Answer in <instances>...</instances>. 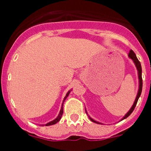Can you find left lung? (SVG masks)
Returning a JSON list of instances; mask_svg holds the SVG:
<instances>
[{
	"mask_svg": "<svg viewBox=\"0 0 151 151\" xmlns=\"http://www.w3.org/2000/svg\"><path fill=\"white\" fill-rule=\"evenodd\" d=\"M128 56H129V58H131L132 60H133L135 66H136V68H137V70L138 78H139V89H138L137 95L136 99H135V101H134V102L133 105H132V107H131V109H129V111H128L127 113H126V115H125L124 116H123V118L120 121H123V120L126 119V118H128V117H129V115H130L132 113V112H133L135 106H136L137 103V101H138V99H139V96H140L141 93H142V67H141L140 62L139 61V60H138L137 58L136 55H135V53L134 52L133 50H131L130 51H129V55H128ZM85 112H86L87 115H88V112H87L86 109H85ZM88 118H90V120H91V121H92V122L96 123H98V124H103V123H99V122H98V121H95V120H93L92 118H91V117H90L89 115H88Z\"/></svg>",
	"mask_w": 151,
	"mask_h": 151,
	"instance_id": "left-lung-1",
	"label": "left lung"
}]
</instances>
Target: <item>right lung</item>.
I'll return each instance as SVG.
<instances>
[{"label":"right lung","mask_w":151,"mask_h":151,"mask_svg":"<svg viewBox=\"0 0 151 151\" xmlns=\"http://www.w3.org/2000/svg\"><path fill=\"white\" fill-rule=\"evenodd\" d=\"M71 91H68V92H67L66 96H65L64 99H63V103H62L61 108H60V112H59V114H58V115L57 118H56L55 120H53V121H50V122L47 123V124L41 125V126H51V125H54V124H55V123H57L58 122V121H60V118H61L62 115H63V103H64L65 100L66 99V98H67V97H68V96L69 95V93H70V92H71Z\"/></svg>","instance_id":"obj_1"}]
</instances>
